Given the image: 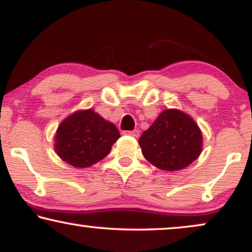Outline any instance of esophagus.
I'll return each instance as SVG.
<instances>
[{
  "label": "esophagus",
  "mask_w": 252,
  "mask_h": 252,
  "mask_svg": "<svg viewBox=\"0 0 252 252\" xmlns=\"http://www.w3.org/2000/svg\"><path fill=\"white\" fill-rule=\"evenodd\" d=\"M124 134L134 136V137H138V136H140V130L135 129V130H131V131H124Z\"/></svg>",
  "instance_id": "34e87169"
}]
</instances>
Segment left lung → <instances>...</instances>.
<instances>
[{
  "mask_svg": "<svg viewBox=\"0 0 252 252\" xmlns=\"http://www.w3.org/2000/svg\"><path fill=\"white\" fill-rule=\"evenodd\" d=\"M143 156L158 168L179 170L196 160L202 137L194 121L179 110H164L140 137Z\"/></svg>",
  "mask_w": 252,
  "mask_h": 252,
  "instance_id": "obj_1",
  "label": "left lung"
}]
</instances>
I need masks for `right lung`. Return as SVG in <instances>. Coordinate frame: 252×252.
<instances>
[{"label": "right lung", "mask_w": 252, "mask_h": 252, "mask_svg": "<svg viewBox=\"0 0 252 252\" xmlns=\"http://www.w3.org/2000/svg\"><path fill=\"white\" fill-rule=\"evenodd\" d=\"M120 136L116 126L94 110L78 111L58 128L56 152L71 166L85 168L105 158Z\"/></svg>", "instance_id": "obj_1"}]
</instances>
